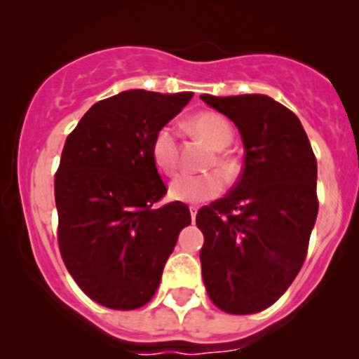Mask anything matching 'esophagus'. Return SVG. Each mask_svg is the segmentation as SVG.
I'll use <instances>...</instances> for the list:
<instances>
[{
	"label": "esophagus",
	"mask_w": 359,
	"mask_h": 359,
	"mask_svg": "<svg viewBox=\"0 0 359 359\" xmlns=\"http://www.w3.org/2000/svg\"><path fill=\"white\" fill-rule=\"evenodd\" d=\"M189 212H191V217H193V222H194V219H196V213H198V206L191 205L189 206Z\"/></svg>",
	"instance_id": "34e87169"
}]
</instances>
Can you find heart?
Listing matches in <instances>:
<instances>
[{"instance_id":"heart-1","label":"heart","mask_w":359,"mask_h":359,"mask_svg":"<svg viewBox=\"0 0 359 359\" xmlns=\"http://www.w3.org/2000/svg\"><path fill=\"white\" fill-rule=\"evenodd\" d=\"M191 130L201 137L212 149H215L213 158L210 159V166H217L224 172L227 179L234 175L236 165L227 154L222 153L233 140V128L217 112H200L193 116L189 121ZM151 158L159 172L166 175H173L179 168V142H177L175 130L172 126H161L151 140ZM220 172H208L201 175L177 177L170 186V196L177 201L184 203H203L220 196L226 187V179Z\"/></svg>"}]
</instances>
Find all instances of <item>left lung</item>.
<instances>
[{
  "label": "left lung",
  "mask_w": 359,
  "mask_h": 359,
  "mask_svg": "<svg viewBox=\"0 0 359 359\" xmlns=\"http://www.w3.org/2000/svg\"><path fill=\"white\" fill-rule=\"evenodd\" d=\"M241 133L245 163L226 198L196 213L210 300L229 314L273 306L299 274L318 215V165L299 118L271 97L201 95Z\"/></svg>",
  "instance_id": "1"
}]
</instances>
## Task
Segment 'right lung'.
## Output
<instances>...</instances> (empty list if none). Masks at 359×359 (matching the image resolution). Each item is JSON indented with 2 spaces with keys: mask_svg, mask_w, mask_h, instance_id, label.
Listing matches in <instances>:
<instances>
[{
  "mask_svg": "<svg viewBox=\"0 0 359 359\" xmlns=\"http://www.w3.org/2000/svg\"><path fill=\"white\" fill-rule=\"evenodd\" d=\"M191 99L128 90L93 104L67 135L55 173L57 240L72 280L100 306H146L191 224L186 203L158 205L166 186L149 149Z\"/></svg>",
  "mask_w": 359,
  "mask_h": 359,
  "instance_id": "right-lung-1",
  "label": "right lung"
}]
</instances>
